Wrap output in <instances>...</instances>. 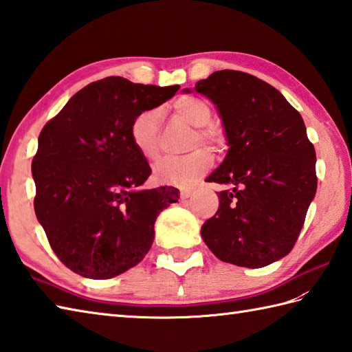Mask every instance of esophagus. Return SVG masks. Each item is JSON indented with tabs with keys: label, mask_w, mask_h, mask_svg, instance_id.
Returning <instances> with one entry per match:
<instances>
[{
	"label": "esophagus",
	"mask_w": 352,
	"mask_h": 352,
	"mask_svg": "<svg viewBox=\"0 0 352 352\" xmlns=\"http://www.w3.org/2000/svg\"><path fill=\"white\" fill-rule=\"evenodd\" d=\"M192 195H193V190L184 189V190H182V193H180V198H182V201H188L189 198H192Z\"/></svg>",
	"instance_id": "1"
}]
</instances>
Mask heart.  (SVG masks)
Instances as JSON below:
<instances>
[{"instance_id": "obj_1", "label": "heart", "mask_w": 352, "mask_h": 352, "mask_svg": "<svg viewBox=\"0 0 352 352\" xmlns=\"http://www.w3.org/2000/svg\"><path fill=\"white\" fill-rule=\"evenodd\" d=\"M175 113L192 126H198L193 144H203L213 151L222 146V134L214 126L207 125L212 119L210 106L195 96H183L174 104ZM159 115L155 110H145L133 119L130 125V138L134 148L148 162L160 159L159 148ZM213 164L212 155L206 149L195 151L183 157H170L160 162L154 168V178L163 184H175L186 188L199 180L210 170Z\"/></svg>"}]
</instances>
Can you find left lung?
<instances>
[{
	"mask_svg": "<svg viewBox=\"0 0 352 352\" xmlns=\"http://www.w3.org/2000/svg\"><path fill=\"white\" fill-rule=\"evenodd\" d=\"M195 91L218 109L228 144L206 182L230 189L218 192L219 208L201 236L226 263L271 265L294 248L316 193V153L302 118L274 86L241 71H216Z\"/></svg>",
	"mask_w": 352,
	"mask_h": 352,
	"instance_id": "1",
	"label": "left lung"
}]
</instances>
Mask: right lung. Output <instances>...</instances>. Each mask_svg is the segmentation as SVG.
Listing matches in <instances>:
<instances>
[{
  "instance_id": "1",
  "label": "right lung",
  "mask_w": 352,
  "mask_h": 352,
  "mask_svg": "<svg viewBox=\"0 0 352 352\" xmlns=\"http://www.w3.org/2000/svg\"><path fill=\"white\" fill-rule=\"evenodd\" d=\"M180 86L107 77L81 89L43 126L32 163L34 212L52 251L76 274L107 280L146 256L157 216L178 189H140L151 175L130 125Z\"/></svg>"
}]
</instances>
